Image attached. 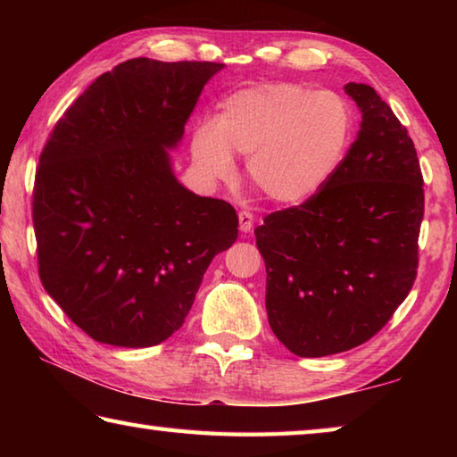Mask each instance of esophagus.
I'll return each instance as SVG.
<instances>
[{"instance_id": "obj_1", "label": "esophagus", "mask_w": 457, "mask_h": 457, "mask_svg": "<svg viewBox=\"0 0 457 457\" xmlns=\"http://www.w3.org/2000/svg\"><path fill=\"white\" fill-rule=\"evenodd\" d=\"M237 220H239V231H244V234H247V231H252V228H253V215L250 212H239L237 213Z\"/></svg>"}]
</instances>
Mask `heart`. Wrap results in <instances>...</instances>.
I'll use <instances>...</instances> for the list:
<instances>
[{"mask_svg":"<svg viewBox=\"0 0 457 457\" xmlns=\"http://www.w3.org/2000/svg\"><path fill=\"white\" fill-rule=\"evenodd\" d=\"M353 111L330 90L298 82H260L223 100L215 125H199L191 157L210 183L236 179V159H245L247 179L282 205L312 199L349 149Z\"/></svg>","mask_w":457,"mask_h":457,"instance_id":"obj_1","label":"heart"}]
</instances>
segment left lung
Segmentation results:
<instances>
[{"mask_svg":"<svg viewBox=\"0 0 457 457\" xmlns=\"http://www.w3.org/2000/svg\"><path fill=\"white\" fill-rule=\"evenodd\" d=\"M345 92L361 129L337 173L253 231L268 322L298 357L345 353L377 335L417 274L423 177L413 141L373 87L349 82Z\"/></svg>","mask_w":457,"mask_h":457,"instance_id":"obj_1","label":"left lung"}]
</instances>
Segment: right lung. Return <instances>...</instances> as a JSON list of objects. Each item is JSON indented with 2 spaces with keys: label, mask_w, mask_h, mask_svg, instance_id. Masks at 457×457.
Masks as SVG:
<instances>
[{
  "label": "right lung",
  "mask_w": 457,
  "mask_h": 457,
  "mask_svg": "<svg viewBox=\"0 0 457 457\" xmlns=\"http://www.w3.org/2000/svg\"><path fill=\"white\" fill-rule=\"evenodd\" d=\"M221 68L122 62L74 100L44 146L32 207L40 278L98 343H163L237 239L234 207L183 187L169 154Z\"/></svg>",
  "instance_id": "right-lung-1"
}]
</instances>
